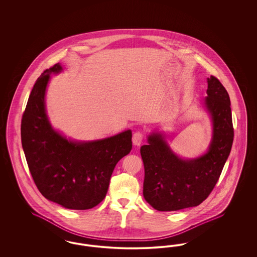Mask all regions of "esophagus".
I'll return each mask as SVG.
<instances>
[{
	"label": "esophagus",
	"instance_id": "1",
	"mask_svg": "<svg viewBox=\"0 0 257 257\" xmlns=\"http://www.w3.org/2000/svg\"><path fill=\"white\" fill-rule=\"evenodd\" d=\"M143 140H144V134L142 132H136L133 134L132 141L135 146H140L143 143Z\"/></svg>",
	"mask_w": 257,
	"mask_h": 257
}]
</instances>
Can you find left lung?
<instances>
[{
    "label": "left lung",
    "instance_id": "left-lung-1",
    "mask_svg": "<svg viewBox=\"0 0 257 257\" xmlns=\"http://www.w3.org/2000/svg\"><path fill=\"white\" fill-rule=\"evenodd\" d=\"M205 106L213 122L207 152L193 160L175 155L159 133L141 147L145 165L144 196L158 211H177L204 201L220 178L232 147L234 129L229 95L218 78L207 79Z\"/></svg>",
    "mask_w": 257,
    "mask_h": 257
}]
</instances>
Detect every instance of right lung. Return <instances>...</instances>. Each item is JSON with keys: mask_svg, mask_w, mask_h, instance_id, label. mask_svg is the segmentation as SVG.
I'll use <instances>...</instances> for the list:
<instances>
[{"mask_svg": "<svg viewBox=\"0 0 257 257\" xmlns=\"http://www.w3.org/2000/svg\"><path fill=\"white\" fill-rule=\"evenodd\" d=\"M61 70L59 63L44 70L33 87L21 121L22 147L42 196L63 207L86 210L105 198L115 165L132 149V132L76 143L55 131L44 99L50 74Z\"/></svg>", "mask_w": 257, "mask_h": 257, "instance_id": "1", "label": "right lung"}]
</instances>
